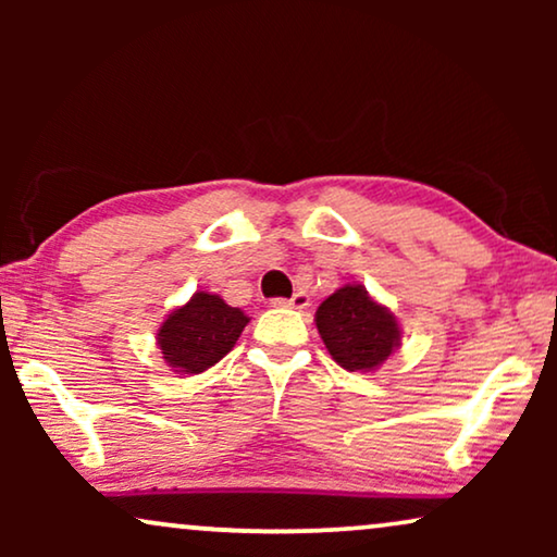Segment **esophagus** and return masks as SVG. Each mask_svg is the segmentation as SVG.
Instances as JSON below:
<instances>
[{
	"mask_svg": "<svg viewBox=\"0 0 557 557\" xmlns=\"http://www.w3.org/2000/svg\"><path fill=\"white\" fill-rule=\"evenodd\" d=\"M273 307H284V309H307L309 307V296L304 292H296L292 299H271Z\"/></svg>",
	"mask_w": 557,
	"mask_h": 557,
	"instance_id": "1",
	"label": "esophagus"
}]
</instances>
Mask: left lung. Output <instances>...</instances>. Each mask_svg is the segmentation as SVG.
Returning a JSON list of instances; mask_svg holds the SVG:
<instances>
[{
	"mask_svg": "<svg viewBox=\"0 0 557 557\" xmlns=\"http://www.w3.org/2000/svg\"><path fill=\"white\" fill-rule=\"evenodd\" d=\"M314 322L332 360L349 372L377 370L400 347L398 319L360 284L326 296Z\"/></svg>",
	"mask_w": 557,
	"mask_h": 557,
	"instance_id": "1",
	"label": "left lung"
}]
</instances>
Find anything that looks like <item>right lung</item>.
<instances>
[{"label":"right lung","mask_w":557,"mask_h":557,"mask_svg":"<svg viewBox=\"0 0 557 557\" xmlns=\"http://www.w3.org/2000/svg\"><path fill=\"white\" fill-rule=\"evenodd\" d=\"M248 317L218 294L197 292L185 307L174 309L157 332L164 362L182 375H197L223 360L246 330Z\"/></svg>","instance_id":"1"}]
</instances>
